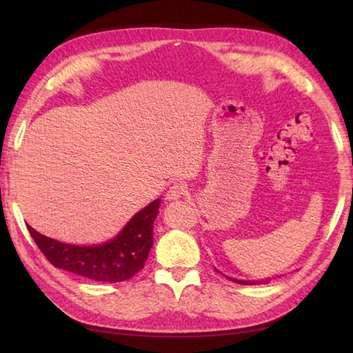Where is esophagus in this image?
<instances>
[{"label": "esophagus", "mask_w": 353, "mask_h": 353, "mask_svg": "<svg viewBox=\"0 0 353 353\" xmlns=\"http://www.w3.org/2000/svg\"><path fill=\"white\" fill-rule=\"evenodd\" d=\"M186 194H188V191H186V188L182 183H174L172 186H170V190L167 191V196L165 197H167L168 201H174L185 197Z\"/></svg>", "instance_id": "esophagus-1"}]
</instances>
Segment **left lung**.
<instances>
[{"label":"left lung","mask_w":353,"mask_h":353,"mask_svg":"<svg viewBox=\"0 0 353 353\" xmlns=\"http://www.w3.org/2000/svg\"><path fill=\"white\" fill-rule=\"evenodd\" d=\"M216 272H219V270H216ZM226 277H228V279H230L232 282H236L239 285H261V283H268L270 282L268 277H267V279H261V281H243V279H236V277H229V276H226Z\"/></svg>","instance_id":"8db88e82"}]
</instances>
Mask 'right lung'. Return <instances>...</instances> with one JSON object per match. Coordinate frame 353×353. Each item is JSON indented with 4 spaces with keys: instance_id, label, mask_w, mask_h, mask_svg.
Listing matches in <instances>:
<instances>
[{
    "instance_id": "1",
    "label": "right lung",
    "mask_w": 353,
    "mask_h": 353,
    "mask_svg": "<svg viewBox=\"0 0 353 353\" xmlns=\"http://www.w3.org/2000/svg\"><path fill=\"white\" fill-rule=\"evenodd\" d=\"M161 199L134 214L117 236L95 245L65 244L27 226L36 245L52 265L91 281L123 282L144 267L153 245V223Z\"/></svg>"
}]
</instances>
